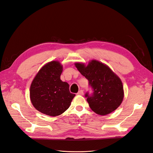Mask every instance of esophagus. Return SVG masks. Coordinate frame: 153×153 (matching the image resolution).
Instances as JSON below:
<instances>
[{"mask_svg":"<svg viewBox=\"0 0 153 153\" xmlns=\"http://www.w3.org/2000/svg\"><path fill=\"white\" fill-rule=\"evenodd\" d=\"M78 95H80V96H82L83 94H84V91L83 90H80L78 91V92L77 93Z\"/></svg>","mask_w":153,"mask_h":153,"instance_id":"obj_1","label":"esophagus"}]
</instances>
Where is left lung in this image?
<instances>
[{
	"mask_svg": "<svg viewBox=\"0 0 153 153\" xmlns=\"http://www.w3.org/2000/svg\"><path fill=\"white\" fill-rule=\"evenodd\" d=\"M75 66L89 81L93 92L85 94L91 110L97 114L105 115L116 110L124 98L123 86L121 79L110 68L96 60L87 66L77 62Z\"/></svg>",
	"mask_w": 153,
	"mask_h": 153,
	"instance_id": "1",
	"label": "left lung"
}]
</instances>
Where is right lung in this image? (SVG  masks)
Masks as SVG:
<instances>
[{
	"label": "right lung",
	"instance_id": "add662e5",
	"mask_svg": "<svg viewBox=\"0 0 153 153\" xmlns=\"http://www.w3.org/2000/svg\"><path fill=\"white\" fill-rule=\"evenodd\" d=\"M62 66L51 61L41 69L30 87V101L36 110L50 116H57L69 107L75 94L69 92V85L60 77Z\"/></svg>",
	"mask_w": 153,
	"mask_h": 153
}]
</instances>
